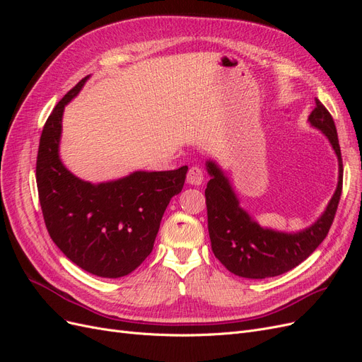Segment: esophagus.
Instances as JSON below:
<instances>
[{
  "label": "esophagus",
  "instance_id": "esophagus-1",
  "mask_svg": "<svg viewBox=\"0 0 362 362\" xmlns=\"http://www.w3.org/2000/svg\"><path fill=\"white\" fill-rule=\"evenodd\" d=\"M202 181H204L202 170L199 168H196V166L190 168L189 172H187V182L190 185H201Z\"/></svg>",
  "mask_w": 362,
  "mask_h": 362
}]
</instances>
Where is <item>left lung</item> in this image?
I'll use <instances>...</instances> for the list:
<instances>
[{"label": "left lung", "instance_id": "obj_1", "mask_svg": "<svg viewBox=\"0 0 362 362\" xmlns=\"http://www.w3.org/2000/svg\"><path fill=\"white\" fill-rule=\"evenodd\" d=\"M308 120L331 141L338 158V184L325 213L303 231L290 234L261 228L240 206L222 169L214 161H206V170L211 175L205 189L211 249L216 258L237 276L264 279L282 275L308 258L329 233L343 190L341 151L334 119L319 100H315Z\"/></svg>", "mask_w": 362, "mask_h": 362}]
</instances>
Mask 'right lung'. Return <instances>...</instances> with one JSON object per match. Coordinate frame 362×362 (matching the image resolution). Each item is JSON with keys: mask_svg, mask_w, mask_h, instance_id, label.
<instances>
[{"mask_svg": "<svg viewBox=\"0 0 362 362\" xmlns=\"http://www.w3.org/2000/svg\"><path fill=\"white\" fill-rule=\"evenodd\" d=\"M87 78L62 98L42 129L36 161L39 201L49 237L64 255L92 275L120 278L152 252L161 217L182 190L189 168L137 170L101 184L72 175L59 157L62 117Z\"/></svg>", "mask_w": 362, "mask_h": 362, "instance_id": "right-lung-1", "label": "right lung"}]
</instances>
